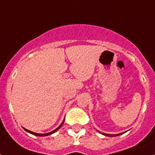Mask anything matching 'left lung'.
Listing matches in <instances>:
<instances>
[{
  "mask_svg": "<svg viewBox=\"0 0 155 155\" xmlns=\"http://www.w3.org/2000/svg\"><path fill=\"white\" fill-rule=\"evenodd\" d=\"M101 133V132H100ZM124 133H121V134H104V133H102V134L105 135V136H108V137H116V136H119L120 134H123Z\"/></svg>",
  "mask_w": 155,
  "mask_h": 155,
  "instance_id": "1",
  "label": "left lung"
}]
</instances>
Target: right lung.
<instances>
[{"label":"right lung","mask_w":155,"mask_h":155,"mask_svg":"<svg viewBox=\"0 0 155 155\" xmlns=\"http://www.w3.org/2000/svg\"><path fill=\"white\" fill-rule=\"evenodd\" d=\"M64 121L62 122V124H61V125L59 126V127H57V128L56 129V130H54L52 131V132L47 133V134H36V133H34V132H32V131H30V130H26V129H25V130H26L28 133H29V134H33V135H35V136H39V137L49 136V135H50V134H54V133H55V132H57V131L59 129H60L61 127H62V125H63V124H64Z\"/></svg>","instance_id":"add662e5"}]
</instances>
